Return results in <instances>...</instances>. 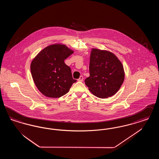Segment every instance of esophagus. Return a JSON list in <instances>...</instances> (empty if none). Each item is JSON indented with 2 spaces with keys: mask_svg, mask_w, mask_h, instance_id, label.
Masks as SVG:
<instances>
[{
  "mask_svg": "<svg viewBox=\"0 0 159 159\" xmlns=\"http://www.w3.org/2000/svg\"><path fill=\"white\" fill-rule=\"evenodd\" d=\"M83 80V77L82 76H80V77H79V79L77 80L79 82H82Z\"/></svg>",
  "mask_w": 159,
  "mask_h": 159,
  "instance_id": "obj_1",
  "label": "esophagus"
}]
</instances>
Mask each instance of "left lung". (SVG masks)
<instances>
[{
	"instance_id": "left-lung-1",
	"label": "left lung",
	"mask_w": 159,
	"mask_h": 159,
	"mask_svg": "<svg viewBox=\"0 0 159 159\" xmlns=\"http://www.w3.org/2000/svg\"><path fill=\"white\" fill-rule=\"evenodd\" d=\"M89 73L84 83L89 90L100 98L114 95L125 79L123 65L117 57L109 51L98 49L91 51Z\"/></svg>"
}]
</instances>
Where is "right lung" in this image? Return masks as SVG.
I'll use <instances>...</instances> for the list:
<instances>
[{"mask_svg": "<svg viewBox=\"0 0 159 159\" xmlns=\"http://www.w3.org/2000/svg\"><path fill=\"white\" fill-rule=\"evenodd\" d=\"M73 51L64 45L48 46L31 63L34 82L39 91L49 98H60L68 92L73 83L71 70L64 60Z\"/></svg>", "mask_w": 159, "mask_h": 159, "instance_id": "1", "label": "right lung"}]
</instances>
